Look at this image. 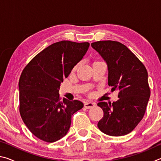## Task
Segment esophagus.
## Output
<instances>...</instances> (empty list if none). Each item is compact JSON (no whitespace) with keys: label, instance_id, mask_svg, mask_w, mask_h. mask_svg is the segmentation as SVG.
Wrapping results in <instances>:
<instances>
[{"label":"esophagus","instance_id":"1","mask_svg":"<svg viewBox=\"0 0 161 161\" xmlns=\"http://www.w3.org/2000/svg\"><path fill=\"white\" fill-rule=\"evenodd\" d=\"M84 107L86 108H91L95 107V103H92V102H86L84 103Z\"/></svg>","mask_w":161,"mask_h":161}]
</instances>
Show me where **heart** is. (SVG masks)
Returning a JSON list of instances; mask_svg holds the SVG:
<instances>
[{"label":"heart","mask_w":161,"mask_h":161,"mask_svg":"<svg viewBox=\"0 0 161 161\" xmlns=\"http://www.w3.org/2000/svg\"><path fill=\"white\" fill-rule=\"evenodd\" d=\"M77 66H78V65H76V66L74 67V69H77Z\"/></svg>","instance_id":"heart-1"}]
</instances>
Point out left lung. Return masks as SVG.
<instances>
[{"label":"left lung","mask_w":161,"mask_h":161,"mask_svg":"<svg viewBox=\"0 0 161 161\" xmlns=\"http://www.w3.org/2000/svg\"><path fill=\"white\" fill-rule=\"evenodd\" d=\"M108 65V84L119 92V99L101 102L103 116L97 126L103 133L121 136L132 131L145 114L151 90L148 72L139 59L122 43L103 40L92 42Z\"/></svg>","instance_id":"obj_1"}]
</instances>
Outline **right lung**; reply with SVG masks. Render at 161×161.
Listing matches in <instances>:
<instances>
[{"mask_svg":"<svg viewBox=\"0 0 161 161\" xmlns=\"http://www.w3.org/2000/svg\"><path fill=\"white\" fill-rule=\"evenodd\" d=\"M89 42L62 40L35 56L19 80V111L31 132L39 139L53 143L67 134L72 116L84 107L78 100L61 101L59 86L83 58Z\"/></svg>","mask_w":161,"mask_h":161,"instance_id":"1","label":"right lung"}]
</instances>
